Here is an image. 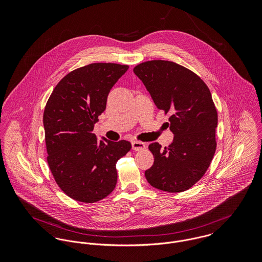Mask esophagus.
Wrapping results in <instances>:
<instances>
[{"label":"esophagus","mask_w":262,"mask_h":262,"mask_svg":"<svg viewBox=\"0 0 262 262\" xmlns=\"http://www.w3.org/2000/svg\"><path fill=\"white\" fill-rule=\"evenodd\" d=\"M131 144H132V148L134 150H136V151L144 149V148L146 147V146H145V143H143V142H141V141H137V140L132 141Z\"/></svg>","instance_id":"1"}]
</instances>
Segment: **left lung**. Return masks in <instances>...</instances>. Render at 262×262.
I'll list each match as a JSON object with an SVG mask.
<instances>
[{"label":"left lung","instance_id":"8db88e82","mask_svg":"<svg viewBox=\"0 0 262 262\" xmlns=\"http://www.w3.org/2000/svg\"><path fill=\"white\" fill-rule=\"evenodd\" d=\"M133 72L155 106L170 114L168 126L174 135L164 149L157 142L150 144L154 162L145 178L158 189L185 191L202 179L216 151L218 114L211 92L200 76L172 61H145Z\"/></svg>","mask_w":262,"mask_h":262}]
</instances>
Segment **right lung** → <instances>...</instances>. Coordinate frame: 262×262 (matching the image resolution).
<instances>
[{
	"label": "right lung",
	"instance_id": "add662e5",
	"mask_svg": "<svg viewBox=\"0 0 262 262\" xmlns=\"http://www.w3.org/2000/svg\"><path fill=\"white\" fill-rule=\"evenodd\" d=\"M128 66L92 63L66 75L54 88L43 114L47 162L64 193L95 203L117 184V161L131 149L126 140L98 141L93 133L107 98Z\"/></svg>",
	"mask_w": 262,
	"mask_h": 262
}]
</instances>
